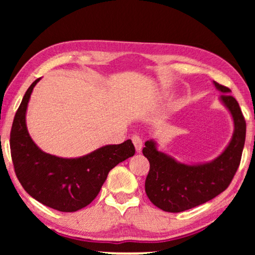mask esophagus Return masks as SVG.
<instances>
[{"label":"esophagus","mask_w":255,"mask_h":255,"mask_svg":"<svg viewBox=\"0 0 255 255\" xmlns=\"http://www.w3.org/2000/svg\"><path fill=\"white\" fill-rule=\"evenodd\" d=\"M132 141H133V145L135 147V151H137L138 153L141 152V148H142V139L139 137V135H133L132 137Z\"/></svg>","instance_id":"esophagus-1"}]
</instances>
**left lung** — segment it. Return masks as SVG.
I'll use <instances>...</instances> for the list:
<instances>
[{"mask_svg":"<svg viewBox=\"0 0 255 255\" xmlns=\"http://www.w3.org/2000/svg\"><path fill=\"white\" fill-rule=\"evenodd\" d=\"M221 102L235 123L231 141L221 155L207 163L187 165L158 151L154 140H147L142 154L149 161L145 191L155 207L167 212H181L212 200L230 186L240 165L246 137V122L231 90L214 81Z\"/></svg>","mask_w":255,"mask_h":255,"instance_id":"1","label":"left lung"}]
</instances>
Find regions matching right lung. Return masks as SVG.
Wrapping results in <instances>:
<instances>
[{"mask_svg":"<svg viewBox=\"0 0 255 255\" xmlns=\"http://www.w3.org/2000/svg\"><path fill=\"white\" fill-rule=\"evenodd\" d=\"M40 79L26 90L10 132L13 168L27 194L41 204L62 212H74L95 200L115 166L134 155L130 139L107 145L89 154L65 159L45 153L27 132L25 115L31 93Z\"/></svg>","mask_w":255,"mask_h":255,"instance_id":"obj_1","label":"right lung"}]
</instances>
